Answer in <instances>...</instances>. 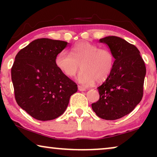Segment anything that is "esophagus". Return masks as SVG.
I'll use <instances>...</instances> for the list:
<instances>
[{
  "instance_id": "34e87169",
  "label": "esophagus",
  "mask_w": 157,
  "mask_h": 157,
  "mask_svg": "<svg viewBox=\"0 0 157 157\" xmlns=\"http://www.w3.org/2000/svg\"><path fill=\"white\" fill-rule=\"evenodd\" d=\"M78 89L80 91H86V89L85 87L81 86H78Z\"/></svg>"
}]
</instances>
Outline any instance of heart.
Here are the masks:
<instances>
[{
  "label": "heart",
  "mask_w": 157,
  "mask_h": 157,
  "mask_svg": "<svg viewBox=\"0 0 157 157\" xmlns=\"http://www.w3.org/2000/svg\"><path fill=\"white\" fill-rule=\"evenodd\" d=\"M55 63L62 74L70 78L76 74L81 64L82 71L77 80L81 84L89 86L96 81L103 82L110 76L114 66V56L108 48L79 41L70 48L69 53L66 51L59 53Z\"/></svg>",
  "instance_id": "b5f03b06"
}]
</instances>
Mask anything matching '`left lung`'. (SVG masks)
I'll return each mask as SVG.
<instances>
[{
  "instance_id": "1",
  "label": "left lung",
  "mask_w": 157,
  "mask_h": 157,
  "mask_svg": "<svg viewBox=\"0 0 157 157\" xmlns=\"http://www.w3.org/2000/svg\"><path fill=\"white\" fill-rule=\"evenodd\" d=\"M114 56L112 72L98 86L99 99L91 104L98 117L116 120L128 114L143 96L146 66L140 52L134 45L117 36L101 38Z\"/></svg>"
}]
</instances>
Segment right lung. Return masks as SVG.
Instances as JSON below:
<instances>
[{
	"instance_id": "1",
	"label": "right lung",
	"mask_w": 157,
	"mask_h": 157,
	"mask_svg": "<svg viewBox=\"0 0 157 157\" xmlns=\"http://www.w3.org/2000/svg\"><path fill=\"white\" fill-rule=\"evenodd\" d=\"M63 40L38 38L19 51L11 68L18 106L34 119L49 121L63 114L76 83L63 75L55 63L67 46Z\"/></svg>"
}]
</instances>
